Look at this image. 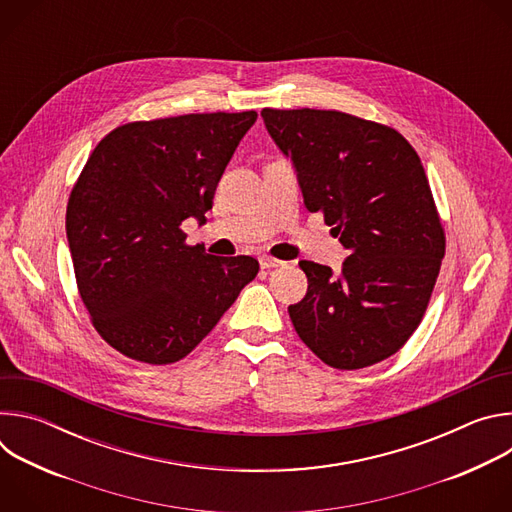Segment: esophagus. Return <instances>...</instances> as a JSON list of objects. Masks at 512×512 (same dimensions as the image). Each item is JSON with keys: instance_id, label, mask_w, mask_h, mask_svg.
Instances as JSON below:
<instances>
[{"instance_id": "1", "label": "esophagus", "mask_w": 512, "mask_h": 512, "mask_svg": "<svg viewBox=\"0 0 512 512\" xmlns=\"http://www.w3.org/2000/svg\"><path fill=\"white\" fill-rule=\"evenodd\" d=\"M259 263H261L263 269H273V267H283V265H285V261L275 259V257H271V255H263V257L259 259Z\"/></svg>"}]
</instances>
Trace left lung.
I'll return each mask as SVG.
<instances>
[{
  "instance_id": "8db88e82",
  "label": "left lung",
  "mask_w": 512,
  "mask_h": 512,
  "mask_svg": "<svg viewBox=\"0 0 512 512\" xmlns=\"http://www.w3.org/2000/svg\"><path fill=\"white\" fill-rule=\"evenodd\" d=\"M296 168L310 212L348 249L336 277L300 261L308 294L289 306L304 344L354 371L395 354L417 330L446 253V235L411 143L393 127L342 111L263 109Z\"/></svg>"
}]
</instances>
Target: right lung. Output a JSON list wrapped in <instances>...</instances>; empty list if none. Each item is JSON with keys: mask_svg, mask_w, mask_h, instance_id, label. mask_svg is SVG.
<instances>
[{"mask_svg": "<svg viewBox=\"0 0 512 512\" xmlns=\"http://www.w3.org/2000/svg\"><path fill=\"white\" fill-rule=\"evenodd\" d=\"M255 111L125 123L87 160L66 206V237L85 308L127 358L190 354L255 279L257 259L214 257L180 229L202 225Z\"/></svg>", "mask_w": 512, "mask_h": 512, "instance_id": "right-lung-1", "label": "right lung"}]
</instances>
